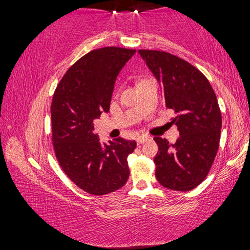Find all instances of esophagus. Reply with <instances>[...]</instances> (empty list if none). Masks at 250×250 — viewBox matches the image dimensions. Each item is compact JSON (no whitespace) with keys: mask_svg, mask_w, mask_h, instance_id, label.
I'll return each mask as SVG.
<instances>
[{"mask_svg":"<svg viewBox=\"0 0 250 250\" xmlns=\"http://www.w3.org/2000/svg\"><path fill=\"white\" fill-rule=\"evenodd\" d=\"M149 140H150L149 137H146V135H140V137L137 138V143L138 145H142V143H145Z\"/></svg>","mask_w":250,"mask_h":250,"instance_id":"esophagus-1","label":"esophagus"}]
</instances>
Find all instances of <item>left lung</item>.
<instances>
[{
	"instance_id": "1",
	"label": "left lung",
	"mask_w": 250,
	"mask_h": 250,
	"mask_svg": "<svg viewBox=\"0 0 250 250\" xmlns=\"http://www.w3.org/2000/svg\"><path fill=\"white\" fill-rule=\"evenodd\" d=\"M162 84L166 107L180 131L174 145L155 137V177L164 188L191 191L209 173L221 139L222 113L216 95L202 71L188 62L162 50L139 49Z\"/></svg>"
}]
</instances>
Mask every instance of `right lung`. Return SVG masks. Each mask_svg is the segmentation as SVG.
Returning a JSON list of instances; mask_svg holds the SVG:
<instances>
[{
	"label": "right lung",
	"mask_w": 250,
	"mask_h": 250,
	"mask_svg": "<svg viewBox=\"0 0 250 250\" xmlns=\"http://www.w3.org/2000/svg\"><path fill=\"white\" fill-rule=\"evenodd\" d=\"M134 53L122 47L91 50L69 67L54 92L55 156L70 181L91 195L115 192L129 179L128 155L137 143L122 138L100 142L92 122L109 111L117 76Z\"/></svg>",
	"instance_id": "1"
}]
</instances>
